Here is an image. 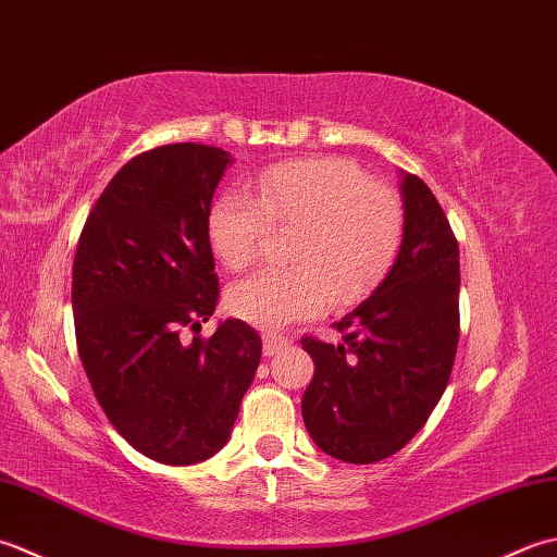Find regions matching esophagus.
Wrapping results in <instances>:
<instances>
[{"label":"esophagus","mask_w":557,"mask_h":557,"mask_svg":"<svg viewBox=\"0 0 557 557\" xmlns=\"http://www.w3.org/2000/svg\"><path fill=\"white\" fill-rule=\"evenodd\" d=\"M262 338H264V356L278 354V350L283 346H288V342H290V338L286 334H281V332H264Z\"/></svg>","instance_id":"34e87169"}]
</instances>
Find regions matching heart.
Here are the masks:
<instances>
[{
	"instance_id": "heart-1",
	"label": "heart",
	"mask_w": 557,
	"mask_h": 557,
	"mask_svg": "<svg viewBox=\"0 0 557 557\" xmlns=\"http://www.w3.org/2000/svg\"><path fill=\"white\" fill-rule=\"evenodd\" d=\"M271 228H295L286 269L237 283L228 308L240 320L276 329L317 312L329 300L354 305L389 276L406 235V209L394 189L372 183L356 163L308 158L267 168L257 199L228 191L211 203L207 233L231 271L257 262Z\"/></svg>"
}]
</instances>
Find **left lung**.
Segmentation results:
<instances>
[{
    "mask_svg": "<svg viewBox=\"0 0 557 557\" xmlns=\"http://www.w3.org/2000/svg\"><path fill=\"white\" fill-rule=\"evenodd\" d=\"M406 235L389 276L334 322L342 344L302 336L314 377L302 421L314 445L346 463L406 447L445 392L459 344V245L418 175L404 183Z\"/></svg>",
    "mask_w": 557,
    "mask_h": 557,
    "instance_id": "8db88e82",
    "label": "left lung"
}]
</instances>
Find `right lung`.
<instances>
[{"instance_id":"add662e5","label":"right lung","mask_w":557,"mask_h":557,"mask_svg":"<svg viewBox=\"0 0 557 557\" xmlns=\"http://www.w3.org/2000/svg\"><path fill=\"white\" fill-rule=\"evenodd\" d=\"M228 163L219 146L195 141L134 156L76 245L72 308L90 387L117 433L168 467L199 463L228 442L262 358V338L243 320L199 336L219 302L207 219Z\"/></svg>"}]
</instances>
